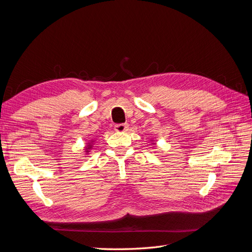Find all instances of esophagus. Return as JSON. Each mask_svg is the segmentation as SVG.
Segmentation results:
<instances>
[{
    "mask_svg": "<svg viewBox=\"0 0 252 252\" xmlns=\"http://www.w3.org/2000/svg\"><path fill=\"white\" fill-rule=\"evenodd\" d=\"M128 129V124L127 123H123V124H117L114 126V130L118 132H124Z\"/></svg>",
    "mask_w": 252,
    "mask_h": 252,
    "instance_id": "esophagus-1",
    "label": "esophagus"
}]
</instances>
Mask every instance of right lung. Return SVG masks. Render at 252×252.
I'll use <instances>...</instances> for the list:
<instances>
[{"label": "right lung", "instance_id": "add662e5", "mask_svg": "<svg viewBox=\"0 0 252 252\" xmlns=\"http://www.w3.org/2000/svg\"><path fill=\"white\" fill-rule=\"evenodd\" d=\"M89 148H90V146H89V147H88V148H87V149H89Z\"/></svg>", "mask_w": 252, "mask_h": 252}]
</instances>
